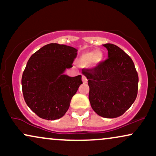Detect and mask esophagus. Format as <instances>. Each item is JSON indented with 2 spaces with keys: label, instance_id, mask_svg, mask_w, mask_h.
Segmentation results:
<instances>
[{
  "label": "esophagus",
  "instance_id": "esophagus-1",
  "mask_svg": "<svg viewBox=\"0 0 156 156\" xmlns=\"http://www.w3.org/2000/svg\"><path fill=\"white\" fill-rule=\"evenodd\" d=\"M82 80H83V83H87V78L85 76H82Z\"/></svg>",
  "mask_w": 156,
  "mask_h": 156
}]
</instances>
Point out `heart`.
I'll use <instances>...</instances> for the list:
<instances>
[{
  "label": "heart",
  "mask_w": 156,
  "mask_h": 156,
  "mask_svg": "<svg viewBox=\"0 0 156 156\" xmlns=\"http://www.w3.org/2000/svg\"><path fill=\"white\" fill-rule=\"evenodd\" d=\"M103 58V53L101 51L86 52L83 53L78 60V64L82 67L88 66L91 63L98 64L101 62Z\"/></svg>",
  "instance_id": "heart-1"
}]
</instances>
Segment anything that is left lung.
<instances>
[{
	"mask_svg": "<svg viewBox=\"0 0 156 156\" xmlns=\"http://www.w3.org/2000/svg\"><path fill=\"white\" fill-rule=\"evenodd\" d=\"M108 58L82 69L88 79L89 100L94 112L105 118L122 115L136 98L139 76L131 58L113 44H103Z\"/></svg>",
	"mask_w": 156,
	"mask_h": 156,
	"instance_id": "1",
	"label": "left lung"
}]
</instances>
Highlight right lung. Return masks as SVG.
I'll list each match as a JSON object with an SVG mask.
<instances>
[{
  "instance_id": "obj_1",
  "label": "right lung",
  "mask_w": 156,
  "mask_h": 156,
  "mask_svg": "<svg viewBox=\"0 0 156 156\" xmlns=\"http://www.w3.org/2000/svg\"><path fill=\"white\" fill-rule=\"evenodd\" d=\"M70 46L51 43L30 57L22 76L23 98L38 117L48 120L62 117L81 83V76L69 77L63 73L77 56Z\"/></svg>"
}]
</instances>
